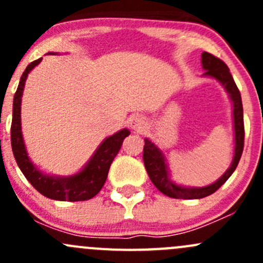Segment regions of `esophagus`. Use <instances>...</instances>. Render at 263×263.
I'll use <instances>...</instances> for the list:
<instances>
[{
  "instance_id": "obj_1",
  "label": "esophagus",
  "mask_w": 263,
  "mask_h": 263,
  "mask_svg": "<svg viewBox=\"0 0 263 263\" xmlns=\"http://www.w3.org/2000/svg\"><path fill=\"white\" fill-rule=\"evenodd\" d=\"M129 126H131L132 129L140 132L146 126V121H145V118L142 116H134L129 119Z\"/></svg>"
}]
</instances>
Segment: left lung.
<instances>
[{"instance_id": "8db88e82", "label": "left lung", "mask_w": 263, "mask_h": 263, "mask_svg": "<svg viewBox=\"0 0 263 263\" xmlns=\"http://www.w3.org/2000/svg\"><path fill=\"white\" fill-rule=\"evenodd\" d=\"M202 67L205 68V75L215 78L219 80L225 86L227 91L229 92L230 98L233 100V116H234V131H235V150H234V159L228 169L224 173V176L216 181L213 184L202 188H187L181 187V185L174 184L169 179L168 172H166L165 161L161 151L159 150L150 140L145 139L144 145V164L146 172L150 177L151 182L154 183L156 188L164 195L169 196L172 198H181V200H193V198H203L206 196L213 195L216 192L225 182L228 181L235 168L238 166V163L242 156L243 147H245V121H243V105L242 98H240L239 89L235 85L234 79L230 73L229 67L225 65L224 61L220 58L215 57L214 54L208 52L202 53Z\"/></svg>"}]
</instances>
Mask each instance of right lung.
<instances>
[{"label":"right lung","mask_w":263,"mask_h":263,"mask_svg":"<svg viewBox=\"0 0 263 263\" xmlns=\"http://www.w3.org/2000/svg\"><path fill=\"white\" fill-rule=\"evenodd\" d=\"M42 61H33L21 75L20 82L14 97V108H12V122H11V146L16 163L25 176V178L30 182V184L35 188L38 192L46 197L58 201H85L90 200L99 193L102 187L107 181L108 172H109L110 164L115 160L116 155L118 154L122 142L129 135L128 129H122L117 132L113 136L108 137L102 142L89 163L84 169L76 176L66 177H49L42 174L35 166L29 160L26 154L25 145L23 141L21 135V123H20V109H21V95H23L24 85L28 78V73Z\"/></svg>","instance_id":"right-lung-1"}]
</instances>
